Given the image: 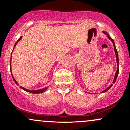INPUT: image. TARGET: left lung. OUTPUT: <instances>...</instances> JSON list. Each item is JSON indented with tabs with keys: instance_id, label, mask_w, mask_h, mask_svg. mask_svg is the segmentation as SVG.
Segmentation results:
<instances>
[{
	"instance_id": "8db88e82",
	"label": "left lung",
	"mask_w": 130,
	"mask_h": 130,
	"mask_svg": "<svg viewBox=\"0 0 130 130\" xmlns=\"http://www.w3.org/2000/svg\"><path fill=\"white\" fill-rule=\"evenodd\" d=\"M103 33L106 34V35H107V38L109 39L110 41H111V42L112 43V44H113V46H114V50H115V54H116V62H117V70H116V73H115V77H114V79H113V81H112V84H114L115 82V81H116V78H117V77L118 75V73H119V58H118V52H117V50H116V46H115V41H114V40H112V38H111V37L109 36V35L107 34V32H106L105 31H103ZM112 84H111L107 88H106L105 90H104L103 91L101 92V93H104L105 92L107 91L110 88H111V87H112ZM86 93H88V94H96V93H94V94H92V93H89V92H86Z\"/></svg>"
}]
</instances>
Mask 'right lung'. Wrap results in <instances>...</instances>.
Segmentation results:
<instances>
[{
  "label": "right lung",
  "mask_w": 130,
  "mask_h": 130,
  "mask_svg": "<svg viewBox=\"0 0 130 130\" xmlns=\"http://www.w3.org/2000/svg\"><path fill=\"white\" fill-rule=\"evenodd\" d=\"M22 37H23V36H21V37L19 38V40H18V41H17L16 42H15V44H14V48H15V46H16V44H18V42H19V41H20L21 40ZM14 49H13V50H14ZM13 50H12V51H13ZM12 53H11V57H12ZM10 60H11V59H10ZM10 73H11L12 77L13 80H14V82H15V83L16 84L18 85V86H19V84H18V82H17L16 80H15V78H14V76H13L12 73V71H11V60H10ZM20 88H21V89H23V90H25V91L28 92H30V93H32V94H40V93H43V92H44V91H46V90L47 89H48V86H47V87H44V88H42V89H38V90H29V89H25L24 87H22V86H21Z\"/></svg>",
  "instance_id": "right-lung-1"
}]
</instances>
